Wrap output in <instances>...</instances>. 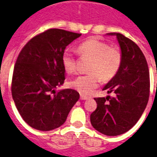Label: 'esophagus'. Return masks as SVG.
Instances as JSON below:
<instances>
[{"label":"esophagus","instance_id":"34e87169","mask_svg":"<svg viewBox=\"0 0 157 157\" xmlns=\"http://www.w3.org/2000/svg\"><path fill=\"white\" fill-rule=\"evenodd\" d=\"M80 98H81V100H87V99H89V97L85 96V95H84V94H81Z\"/></svg>","mask_w":157,"mask_h":157}]
</instances>
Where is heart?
Returning <instances> with one entry per match:
<instances>
[{
  "instance_id": "b5f03b06",
  "label": "heart",
  "mask_w": 157,
  "mask_h": 157,
  "mask_svg": "<svg viewBox=\"0 0 157 157\" xmlns=\"http://www.w3.org/2000/svg\"><path fill=\"white\" fill-rule=\"evenodd\" d=\"M81 58L90 59L89 73L81 75L70 81V87L81 94H90L100 85L101 81H108L120 69L123 53L120 48L110 46L97 37H91L80 43L76 48ZM62 65L68 74L76 71L77 59L72 52L65 51L62 55Z\"/></svg>"
}]
</instances>
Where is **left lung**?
<instances>
[{
  "instance_id": "8db88e82",
  "label": "left lung",
  "mask_w": 157,
  "mask_h": 157,
  "mask_svg": "<svg viewBox=\"0 0 157 157\" xmlns=\"http://www.w3.org/2000/svg\"><path fill=\"white\" fill-rule=\"evenodd\" d=\"M116 35L123 53L120 69L103 90L114 96L96 98L97 109L90 115L92 126L108 136H119L138 122L147 106L150 93L148 66L136 43L120 33Z\"/></svg>"
}]
</instances>
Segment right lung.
Returning a JSON list of instances; mask_svg holds the SVG:
<instances>
[{"instance_id":"right-lung-1","label":"right lung","mask_w":157,"mask_h":157,"mask_svg":"<svg viewBox=\"0 0 157 157\" xmlns=\"http://www.w3.org/2000/svg\"><path fill=\"white\" fill-rule=\"evenodd\" d=\"M81 34L49 29L30 39L19 53L13 73V99L21 118L34 129L48 132L63 125L80 98L63 84L62 55Z\"/></svg>"}]
</instances>
